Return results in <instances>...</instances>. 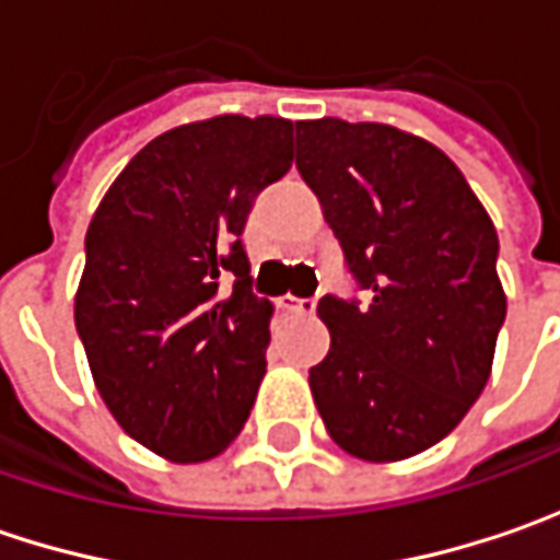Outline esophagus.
Segmentation results:
<instances>
[{"label":"esophagus","instance_id":"1","mask_svg":"<svg viewBox=\"0 0 560 560\" xmlns=\"http://www.w3.org/2000/svg\"><path fill=\"white\" fill-rule=\"evenodd\" d=\"M280 308L283 312H292V314H314V299H295V295H283L280 299Z\"/></svg>","mask_w":560,"mask_h":560}]
</instances>
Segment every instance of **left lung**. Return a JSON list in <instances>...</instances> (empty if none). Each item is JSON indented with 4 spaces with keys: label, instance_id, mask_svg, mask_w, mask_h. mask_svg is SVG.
Listing matches in <instances>:
<instances>
[{
    "label": "left lung",
    "instance_id": "1",
    "mask_svg": "<svg viewBox=\"0 0 560 560\" xmlns=\"http://www.w3.org/2000/svg\"><path fill=\"white\" fill-rule=\"evenodd\" d=\"M295 167L368 305L324 295L330 352L308 371L334 442L405 462L445 440L492 374L508 299L483 202L433 142L393 124H295Z\"/></svg>",
    "mask_w": 560,
    "mask_h": 560
}]
</instances>
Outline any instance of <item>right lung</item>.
<instances>
[{"mask_svg": "<svg viewBox=\"0 0 560 560\" xmlns=\"http://www.w3.org/2000/svg\"><path fill=\"white\" fill-rule=\"evenodd\" d=\"M290 167L292 120H189L130 159L90 221L77 334L112 418L167 462L218 458L255 405L273 305L252 295L240 233Z\"/></svg>", "mask_w": 560, "mask_h": 560, "instance_id": "add662e5", "label": "right lung"}]
</instances>
